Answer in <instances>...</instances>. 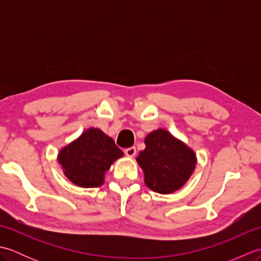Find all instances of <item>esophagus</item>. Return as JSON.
Segmentation results:
<instances>
[{"instance_id":"obj_1","label":"esophagus","mask_w":261,"mask_h":261,"mask_svg":"<svg viewBox=\"0 0 261 261\" xmlns=\"http://www.w3.org/2000/svg\"><path fill=\"white\" fill-rule=\"evenodd\" d=\"M136 152H137V150H136V148L135 147H130V148H126L125 150H124V153L126 154L127 157H130V158H132V157H135V154H136Z\"/></svg>"}]
</instances>
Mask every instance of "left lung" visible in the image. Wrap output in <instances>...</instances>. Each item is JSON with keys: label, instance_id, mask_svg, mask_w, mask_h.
<instances>
[{"label": "left lung", "instance_id": "left-lung-1", "mask_svg": "<svg viewBox=\"0 0 261 261\" xmlns=\"http://www.w3.org/2000/svg\"><path fill=\"white\" fill-rule=\"evenodd\" d=\"M137 162L145 174V184L159 194H170L185 184L195 169L196 154L167 130L150 132Z\"/></svg>", "mask_w": 261, "mask_h": 261}]
</instances>
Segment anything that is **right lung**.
<instances>
[{
  "mask_svg": "<svg viewBox=\"0 0 261 261\" xmlns=\"http://www.w3.org/2000/svg\"><path fill=\"white\" fill-rule=\"evenodd\" d=\"M123 156L114 140L102 130L90 127L58 153L65 176L75 185L98 187L104 175L116 159Z\"/></svg>",
  "mask_w": 261,
  "mask_h": 261,
  "instance_id": "right-lung-1",
  "label": "right lung"
}]
</instances>
